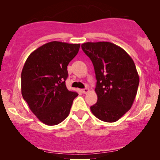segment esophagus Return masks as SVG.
<instances>
[{"label": "esophagus", "instance_id": "1", "mask_svg": "<svg viewBox=\"0 0 160 160\" xmlns=\"http://www.w3.org/2000/svg\"><path fill=\"white\" fill-rule=\"evenodd\" d=\"M89 92V89L88 88H84V89H82V92L86 94L87 92Z\"/></svg>", "mask_w": 160, "mask_h": 160}]
</instances>
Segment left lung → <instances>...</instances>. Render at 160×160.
I'll return each mask as SVG.
<instances>
[{
	"label": "left lung",
	"mask_w": 160,
	"mask_h": 160,
	"mask_svg": "<svg viewBox=\"0 0 160 160\" xmlns=\"http://www.w3.org/2000/svg\"><path fill=\"white\" fill-rule=\"evenodd\" d=\"M82 49L95 68L98 101L90 107L98 119L119 120L132 106L139 84L136 67L130 56L111 42H87Z\"/></svg>",
	"instance_id": "1"
}]
</instances>
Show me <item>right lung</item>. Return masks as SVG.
Wrapping results in <instances>:
<instances>
[{
	"label": "right lung",
	"mask_w": 160,
	"mask_h": 160,
	"mask_svg": "<svg viewBox=\"0 0 160 160\" xmlns=\"http://www.w3.org/2000/svg\"><path fill=\"white\" fill-rule=\"evenodd\" d=\"M79 43L52 41L32 52L21 74L24 100L36 117L47 125L60 124L68 116L76 92L65 85L67 66L78 54Z\"/></svg>",
	"instance_id": "1"
}]
</instances>
